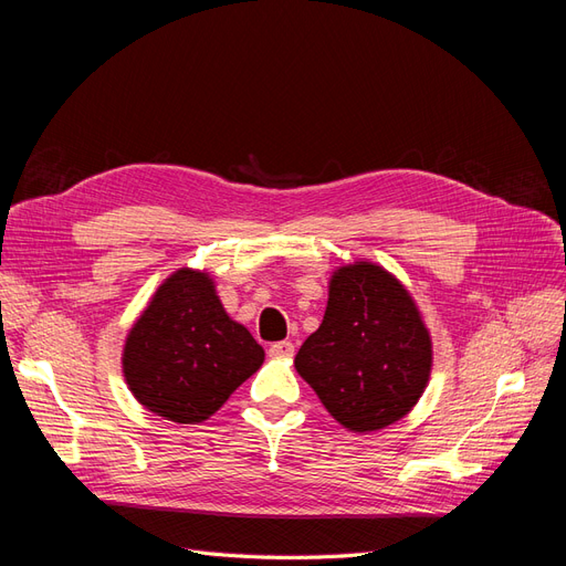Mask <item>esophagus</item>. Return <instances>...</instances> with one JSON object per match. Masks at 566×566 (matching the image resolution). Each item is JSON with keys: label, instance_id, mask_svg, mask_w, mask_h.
<instances>
[{"label": "esophagus", "instance_id": "obj_1", "mask_svg": "<svg viewBox=\"0 0 566 566\" xmlns=\"http://www.w3.org/2000/svg\"><path fill=\"white\" fill-rule=\"evenodd\" d=\"M269 354L276 356V358H293L295 356V345L290 339L273 342V345L269 347Z\"/></svg>", "mask_w": 566, "mask_h": 566}]
</instances>
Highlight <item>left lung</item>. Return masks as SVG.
Returning <instances> with one entry per match:
<instances>
[{
  "label": "left lung",
  "mask_w": 566,
  "mask_h": 566,
  "mask_svg": "<svg viewBox=\"0 0 566 566\" xmlns=\"http://www.w3.org/2000/svg\"><path fill=\"white\" fill-rule=\"evenodd\" d=\"M295 368L339 424L373 432L420 399L432 342L406 287L385 269L356 262L335 271L323 323L304 339Z\"/></svg>",
  "instance_id": "left-lung-1"
}]
</instances>
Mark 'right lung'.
<instances>
[{"instance_id":"1","label":"right lung","mask_w":566,"mask_h":566,"mask_svg":"<svg viewBox=\"0 0 566 566\" xmlns=\"http://www.w3.org/2000/svg\"><path fill=\"white\" fill-rule=\"evenodd\" d=\"M264 361V349L229 318L205 273L179 269L127 335L132 394L167 420L193 424L227 403Z\"/></svg>"}]
</instances>
